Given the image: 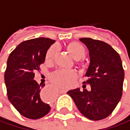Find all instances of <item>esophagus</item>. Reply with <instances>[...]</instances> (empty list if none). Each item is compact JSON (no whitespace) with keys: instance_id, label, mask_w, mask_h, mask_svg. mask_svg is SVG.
<instances>
[{"instance_id":"1","label":"esophagus","mask_w":130,"mask_h":130,"mask_svg":"<svg viewBox=\"0 0 130 130\" xmlns=\"http://www.w3.org/2000/svg\"><path fill=\"white\" fill-rule=\"evenodd\" d=\"M61 93H66V89H61L60 91ZM41 98L44 99H47L48 101H52L54 99V95L52 93V89L45 87L44 89H43V92L41 94Z\"/></svg>"}]
</instances>
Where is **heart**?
I'll return each instance as SVG.
<instances>
[{
    "label": "heart",
    "instance_id": "b5f03b06",
    "mask_svg": "<svg viewBox=\"0 0 130 130\" xmlns=\"http://www.w3.org/2000/svg\"><path fill=\"white\" fill-rule=\"evenodd\" d=\"M67 48L70 55L75 60H80L86 55V49L82 44L77 41H72L67 46ZM57 47L53 46L46 54V60L52 61L57 52ZM76 78V73L73 70H60L53 73L51 76V80L55 85L62 89L68 88Z\"/></svg>",
    "mask_w": 130,
    "mask_h": 130
}]
</instances>
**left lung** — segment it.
I'll use <instances>...</instances> for the list:
<instances>
[{
    "mask_svg": "<svg viewBox=\"0 0 130 130\" xmlns=\"http://www.w3.org/2000/svg\"><path fill=\"white\" fill-rule=\"evenodd\" d=\"M89 50V66L86 73L90 89L83 85L69 90L68 94L86 118L101 120L108 117L121 99L124 80V70L119 55L111 46L102 41L90 38L79 39Z\"/></svg>",
    "mask_w": 130,
    "mask_h": 130,
    "instance_id": "1",
    "label": "left lung"
}]
</instances>
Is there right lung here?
<instances>
[{
    "label": "right lung",
    "mask_w": 130,
    "mask_h": 130,
    "mask_svg": "<svg viewBox=\"0 0 130 130\" xmlns=\"http://www.w3.org/2000/svg\"><path fill=\"white\" fill-rule=\"evenodd\" d=\"M55 42L48 38H38L19 44L10 54L4 72L7 98L23 116L38 119L47 115L51 107L41 98V85L34 80L35 72L44 63L50 46Z\"/></svg>",
    "instance_id": "add662e5"
}]
</instances>
